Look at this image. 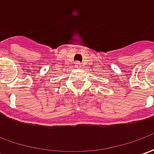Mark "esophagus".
Wrapping results in <instances>:
<instances>
[{
    "mask_svg": "<svg viewBox=\"0 0 154 154\" xmlns=\"http://www.w3.org/2000/svg\"><path fill=\"white\" fill-rule=\"evenodd\" d=\"M76 66H77V67H80V63H79V62H77V63H76Z\"/></svg>",
    "mask_w": 154,
    "mask_h": 154,
    "instance_id": "obj_1",
    "label": "esophagus"
}]
</instances>
